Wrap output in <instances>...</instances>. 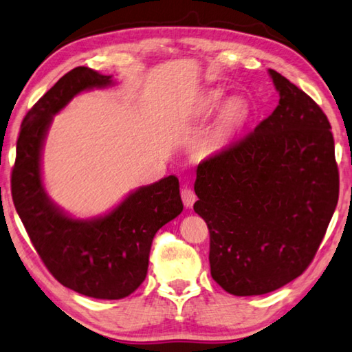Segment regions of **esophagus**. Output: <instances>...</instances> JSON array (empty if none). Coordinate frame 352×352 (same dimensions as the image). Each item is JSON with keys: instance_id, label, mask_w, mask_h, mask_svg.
Instances as JSON below:
<instances>
[{"instance_id": "esophagus-1", "label": "esophagus", "mask_w": 352, "mask_h": 352, "mask_svg": "<svg viewBox=\"0 0 352 352\" xmlns=\"http://www.w3.org/2000/svg\"><path fill=\"white\" fill-rule=\"evenodd\" d=\"M182 200H183V204L186 208H192V204L195 203V200H197V195H195V192L190 188H188V186H183V189H182Z\"/></svg>"}]
</instances>
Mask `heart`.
<instances>
[{
	"label": "heart",
	"instance_id": "heart-1",
	"mask_svg": "<svg viewBox=\"0 0 352 352\" xmlns=\"http://www.w3.org/2000/svg\"><path fill=\"white\" fill-rule=\"evenodd\" d=\"M223 100H225V95L220 91H212L209 92L206 97L200 101V106H198V111L201 113L208 115L219 109L223 104ZM249 118V107L243 100H231L229 103L223 107L220 113L219 123L215 127V138L217 140H228L234 137L235 133L243 129V126L246 124Z\"/></svg>",
	"mask_w": 352,
	"mask_h": 352
}]
</instances>
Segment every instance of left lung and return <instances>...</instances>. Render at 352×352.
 Instances as JSON below:
<instances>
[{"label":"left lung","mask_w":352,"mask_h":352,"mask_svg":"<svg viewBox=\"0 0 352 352\" xmlns=\"http://www.w3.org/2000/svg\"><path fill=\"white\" fill-rule=\"evenodd\" d=\"M278 106L245 138L198 164L194 210L210 235V276L261 296L302 276L338 200L334 137L302 89L270 69Z\"/></svg>","instance_id":"left-lung-1"}]
</instances>
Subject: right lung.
I'll list each match as a JSON object with an SVG mask.
<instances>
[{"label": "right lung", "mask_w": 352, "mask_h": 352, "mask_svg": "<svg viewBox=\"0 0 352 352\" xmlns=\"http://www.w3.org/2000/svg\"><path fill=\"white\" fill-rule=\"evenodd\" d=\"M113 85L111 75L75 67L25 113L12 170V198L32 245L58 282L94 298L118 300L144 282L154 235L182 214L175 175L133 190L109 214L80 220L50 200L41 178V152L55 113L75 95Z\"/></svg>", "instance_id": "right-lung-1"}]
</instances>
